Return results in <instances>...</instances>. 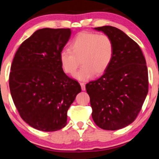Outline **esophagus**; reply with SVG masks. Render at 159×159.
I'll return each instance as SVG.
<instances>
[{
  "label": "esophagus",
  "instance_id": "34e87169",
  "mask_svg": "<svg viewBox=\"0 0 159 159\" xmlns=\"http://www.w3.org/2000/svg\"><path fill=\"white\" fill-rule=\"evenodd\" d=\"M80 85H81V88L82 90H85V84L83 82H80Z\"/></svg>",
  "mask_w": 159,
  "mask_h": 159
}]
</instances>
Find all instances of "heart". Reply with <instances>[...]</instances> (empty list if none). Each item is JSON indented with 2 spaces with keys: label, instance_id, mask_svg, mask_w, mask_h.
I'll use <instances>...</instances> for the list:
<instances>
[{
  "label": "heart",
  "instance_id": "1",
  "mask_svg": "<svg viewBox=\"0 0 159 159\" xmlns=\"http://www.w3.org/2000/svg\"><path fill=\"white\" fill-rule=\"evenodd\" d=\"M69 49L70 51H61V66L65 73L72 75L81 62L82 66L75 77L82 81L91 79L94 75L100 76L105 73L114 53V43L109 36L88 32L77 34L71 41Z\"/></svg>",
  "mask_w": 159,
  "mask_h": 159
}]
</instances>
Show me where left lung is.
<instances>
[{"label": "left lung", "mask_w": 159, "mask_h": 159, "mask_svg": "<svg viewBox=\"0 0 159 159\" xmlns=\"http://www.w3.org/2000/svg\"><path fill=\"white\" fill-rule=\"evenodd\" d=\"M95 30L110 37L114 53L106 72L85 86L92 117L101 129H119L133 122L147 96L146 61L138 43L118 28L103 26Z\"/></svg>", "instance_id": "1"}]
</instances>
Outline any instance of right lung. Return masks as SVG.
<instances>
[{"label":"right lung","instance_id":"add662e5","mask_svg":"<svg viewBox=\"0 0 159 159\" xmlns=\"http://www.w3.org/2000/svg\"><path fill=\"white\" fill-rule=\"evenodd\" d=\"M71 33L70 29L37 30L21 43L13 59L11 95L21 119L34 129L53 132L64 127L67 111L81 92L59 61Z\"/></svg>","mask_w":159,"mask_h":159}]
</instances>
